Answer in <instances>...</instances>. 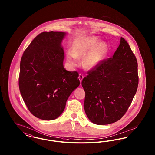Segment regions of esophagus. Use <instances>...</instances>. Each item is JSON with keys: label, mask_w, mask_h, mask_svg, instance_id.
Wrapping results in <instances>:
<instances>
[{"label": "esophagus", "mask_w": 155, "mask_h": 155, "mask_svg": "<svg viewBox=\"0 0 155 155\" xmlns=\"http://www.w3.org/2000/svg\"><path fill=\"white\" fill-rule=\"evenodd\" d=\"M84 75L82 74H80V75H79V80H80V82H82V80H83V78H84Z\"/></svg>", "instance_id": "34e87169"}]
</instances>
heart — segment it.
Instances as JSON below:
<instances>
[{"instance_id":"b5f03b06","label":"heart","mask_w":155,"mask_h":155,"mask_svg":"<svg viewBox=\"0 0 155 155\" xmlns=\"http://www.w3.org/2000/svg\"><path fill=\"white\" fill-rule=\"evenodd\" d=\"M98 42V39L94 36L80 38L73 44L72 51H67V61L71 66H76L80 63L79 58L84 57V68L89 70L94 69L103 60L108 51L106 42Z\"/></svg>"}]
</instances>
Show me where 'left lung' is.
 I'll return each instance as SVG.
<instances>
[{
  "label": "left lung",
  "mask_w": 155,
  "mask_h": 155,
  "mask_svg": "<svg viewBox=\"0 0 155 155\" xmlns=\"http://www.w3.org/2000/svg\"><path fill=\"white\" fill-rule=\"evenodd\" d=\"M82 81L85 91L84 111L98 125L120 119L127 112L139 83L137 62L123 38L111 57L104 59Z\"/></svg>",
  "instance_id": "8db88e82"
}]
</instances>
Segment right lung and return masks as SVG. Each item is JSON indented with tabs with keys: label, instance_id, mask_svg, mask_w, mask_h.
Wrapping results in <instances>:
<instances>
[{
	"label": "right lung",
	"instance_id": "add662e5",
	"mask_svg": "<svg viewBox=\"0 0 155 155\" xmlns=\"http://www.w3.org/2000/svg\"><path fill=\"white\" fill-rule=\"evenodd\" d=\"M65 35L53 31L40 33L21 58L20 93L29 111L42 120L58 117L71 93L80 85L78 72L64 68L61 42Z\"/></svg>",
	"mask_w": 155,
	"mask_h": 155
}]
</instances>
